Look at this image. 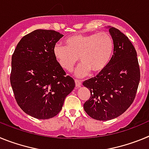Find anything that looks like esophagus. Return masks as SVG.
<instances>
[{
  "label": "esophagus",
  "instance_id": "obj_1",
  "mask_svg": "<svg viewBox=\"0 0 149 149\" xmlns=\"http://www.w3.org/2000/svg\"><path fill=\"white\" fill-rule=\"evenodd\" d=\"M74 82H75V86L76 87H80L82 84V82L79 80H74Z\"/></svg>",
  "mask_w": 149,
  "mask_h": 149
}]
</instances>
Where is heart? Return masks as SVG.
Returning a JSON list of instances; mask_svg holds the SVG:
<instances>
[{
    "mask_svg": "<svg viewBox=\"0 0 149 149\" xmlns=\"http://www.w3.org/2000/svg\"><path fill=\"white\" fill-rule=\"evenodd\" d=\"M114 51L113 39L107 33L75 34L67 38L65 46L56 45L54 55L59 65L71 72L81 62L76 69L77 77H85L90 72L98 74L107 66Z\"/></svg>",
    "mask_w": 149,
    "mask_h": 149,
    "instance_id": "b5f03b06",
    "label": "heart"
}]
</instances>
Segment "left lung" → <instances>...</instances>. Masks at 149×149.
<instances>
[{
  "mask_svg": "<svg viewBox=\"0 0 149 149\" xmlns=\"http://www.w3.org/2000/svg\"><path fill=\"white\" fill-rule=\"evenodd\" d=\"M114 51L107 66L95 77L83 83L90 90V98L84 104L93 119L107 121L122 115L134 101L140 71L137 54L131 42L120 30L109 27Z\"/></svg>",
  "mask_w": 149,
  "mask_h": 149,
  "instance_id": "left-lung-1",
  "label": "left lung"
}]
</instances>
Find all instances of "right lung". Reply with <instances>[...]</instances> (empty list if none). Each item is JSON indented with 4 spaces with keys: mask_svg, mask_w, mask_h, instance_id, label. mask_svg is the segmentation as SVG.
I'll use <instances>...</instances> for the list:
<instances>
[{
    "mask_svg": "<svg viewBox=\"0 0 149 149\" xmlns=\"http://www.w3.org/2000/svg\"><path fill=\"white\" fill-rule=\"evenodd\" d=\"M63 34L51 30H33L22 37L12 56L10 84L15 101L28 115L53 118L75 86L54 55Z\"/></svg>",
    "mask_w": 149,
    "mask_h": 149,
    "instance_id": "obj_1",
    "label": "right lung"
}]
</instances>
